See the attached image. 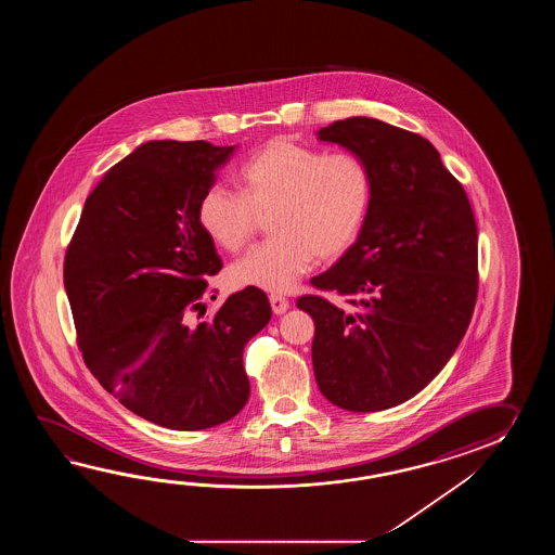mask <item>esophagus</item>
<instances>
[{"label": "esophagus", "instance_id": "1", "mask_svg": "<svg viewBox=\"0 0 555 555\" xmlns=\"http://www.w3.org/2000/svg\"><path fill=\"white\" fill-rule=\"evenodd\" d=\"M270 304H272V311L275 315H282L289 309V301L282 295H270Z\"/></svg>", "mask_w": 555, "mask_h": 555}]
</instances>
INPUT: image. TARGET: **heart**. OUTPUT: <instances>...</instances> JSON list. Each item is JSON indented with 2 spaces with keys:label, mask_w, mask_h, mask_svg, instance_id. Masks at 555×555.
<instances>
[{
  "label": "heart",
  "mask_w": 555,
  "mask_h": 555,
  "mask_svg": "<svg viewBox=\"0 0 555 555\" xmlns=\"http://www.w3.org/2000/svg\"><path fill=\"white\" fill-rule=\"evenodd\" d=\"M242 194L210 186L198 204L206 236L225 251L244 248L270 216L272 240L232 263L237 287L283 294L315 260H335L365 224L371 175L353 154H325L289 139L263 144L240 170Z\"/></svg>",
  "instance_id": "heart-1"
}]
</instances>
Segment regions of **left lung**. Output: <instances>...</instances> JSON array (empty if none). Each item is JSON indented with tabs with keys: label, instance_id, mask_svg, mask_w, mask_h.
Instances as JSON below:
<instances>
[{
	"label": "left lung",
	"instance_id": "left-lung-1",
	"mask_svg": "<svg viewBox=\"0 0 555 555\" xmlns=\"http://www.w3.org/2000/svg\"><path fill=\"white\" fill-rule=\"evenodd\" d=\"M371 175L365 224L313 285L339 295L297 299L315 323L311 345L321 395L373 413L413 399L449 363L478 294V234L461 182L430 142L378 118L319 129Z\"/></svg>",
	"mask_w": 555,
	"mask_h": 555
}]
</instances>
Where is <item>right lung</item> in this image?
Listing matches in <instances>:
<instances>
[{"label": "right lung", "instance_id": "right-lung-1", "mask_svg": "<svg viewBox=\"0 0 555 555\" xmlns=\"http://www.w3.org/2000/svg\"><path fill=\"white\" fill-rule=\"evenodd\" d=\"M236 149L144 142L89 194L65 256L89 371L122 406L172 430L222 425L244 409V347L272 318L268 295L246 287L190 323L222 270L198 204Z\"/></svg>", "mask_w": 555, "mask_h": 555}]
</instances>
